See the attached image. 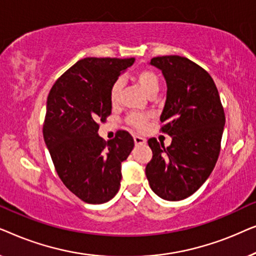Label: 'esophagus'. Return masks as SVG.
I'll list each match as a JSON object with an SVG mask.
<instances>
[{"label":"esophagus","mask_w":256,"mask_h":256,"mask_svg":"<svg viewBox=\"0 0 256 256\" xmlns=\"http://www.w3.org/2000/svg\"><path fill=\"white\" fill-rule=\"evenodd\" d=\"M134 142H135V146H141V144H146V138H142V136H138L136 135L134 136Z\"/></svg>","instance_id":"1"}]
</instances>
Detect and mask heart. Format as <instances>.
I'll return each instance as SVG.
<instances>
[{
	"instance_id": "b5f03b06",
	"label": "heart",
	"mask_w": 256,
	"mask_h": 256,
	"mask_svg": "<svg viewBox=\"0 0 256 256\" xmlns=\"http://www.w3.org/2000/svg\"><path fill=\"white\" fill-rule=\"evenodd\" d=\"M134 80L136 85L141 87L142 90L146 94V96H155V94L158 92L160 79L156 73L152 71V70L149 68L140 70V71L136 72ZM121 90H122L121 80H116V82L113 84V86L110 87V98L113 104H118V100H120ZM149 118H150L149 114L130 113L127 116V124L136 129H143L146 127Z\"/></svg>"
}]
</instances>
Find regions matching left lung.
<instances>
[{"label": "left lung", "instance_id": "8db88e82", "mask_svg": "<svg viewBox=\"0 0 256 256\" xmlns=\"http://www.w3.org/2000/svg\"><path fill=\"white\" fill-rule=\"evenodd\" d=\"M166 82L160 130L172 138L164 146L149 138L152 158L146 166L152 190L166 200L194 194L211 174L220 152L225 113L216 86L204 68L180 56L150 60Z\"/></svg>", "mask_w": 256, "mask_h": 256}]
</instances>
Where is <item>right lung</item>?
Masks as SVG:
<instances>
[{"label": "right lung", "instance_id": "obj_1", "mask_svg": "<svg viewBox=\"0 0 256 256\" xmlns=\"http://www.w3.org/2000/svg\"><path fill=\"white\" fill-rule=\"evenodd\" d=\"M134 62L84 58L58 78L48 93L45 144L65 186L88 204H102L118 194L121 163L134 148L126 130L108 142L98 135L99 122L112 113L110 87Z\"/></svg>", "mask_w": 256, "mask_h": 256}]
</instances>
